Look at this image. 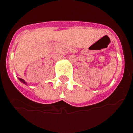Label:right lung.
Returning a JSON list of instances; mask_svg holds the SVG:
<instances>
[{
	"instance_id": "right-lung-1",
	"label": "right lung",
	"mask_w": 133,
	"mask_h": 133,
	"mask_svg": "<svg viewBox=\"0 0 133 133\" xmlns=\"http://www.w3.org/2000/svg\"><path fill=\"white\" fill-rule=\"evenodd\" d=\"M18 79H19V80H20V81H21V82H23V84H26V82H25V81H24V79H21V78H18Z\"/></svg>"
}]
</instances>
